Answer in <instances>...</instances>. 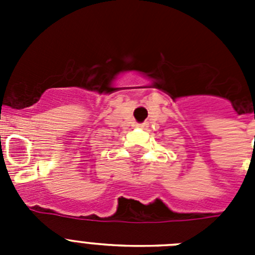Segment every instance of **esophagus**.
Masks as SVG:
<instances>
[{
	"label": "esophagus",
	"mask_w": 255,
	"mask_h": 255,
	"mask_svg": "<svg viewBox=\"0 0 255 255\" xmlns=\"http://www.w3.org/2000/svg\"><path fill=\"white\" fill-rule=\"evenodd\" d=\"M136 126H138V128H141V129H147L148 126H149V124H148V123H143V124H138V125H136Z\"/></svg>",
	"instance_id": "1"
}]
</instances>
